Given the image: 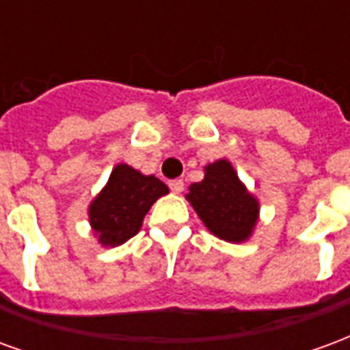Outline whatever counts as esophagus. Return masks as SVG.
<instances>
[{"label": "esophagus", "instance_id": "esophagus-1", "mask_svg": "<svg viewBox=\"0 0 350 350\" xmlns=\"http://www.w3.org/2000/svg\"><path fill=\"white\" fill-rule=\"evenodd\" d=\"M168 185H170V191H172V193H176V195H180V193L183 191L182 180H172V182L168 183Z\"/></svg>", "mask_w": 350, "mask_h": 350}]
</instances>
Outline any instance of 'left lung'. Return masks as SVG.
I'll return each instance as SVG.
<instances>
[{"instance_id":"obj_1","label":"left lung","mask_w":350,"mask_h":350,"mask_svg":"<svg viewBox=\"0 0 350 350\" xmlns=\"http://www.w3.org/2000/svg\"><path fill=\"white\" fill-rule=\"evenodd\" d=\"M185 198L204 227L219 240L243 243L257 228L260 202L238 178L228 159L208 163L204 178L191 183Z\"/></svg>"}]
</instances>
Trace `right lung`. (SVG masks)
<instances>
[{
	"mask_svg": "<svg viewBox=\"0 0 350 350\" xmlns=\"http://www.w3.org/2000/svg\"><path fill=\"white\" fill-rule=\"evenodd\" d=\"M168 187L153 174L120 163L112 168L107 185L88 206V217L97 242L105 247H118L142 228L146 213Z\"/></svg>",
	"mask_w": 350,
	"mask_h": 350,
	"instance_id": "obj_1",
	"label": "right lung"
}]
</instances>
